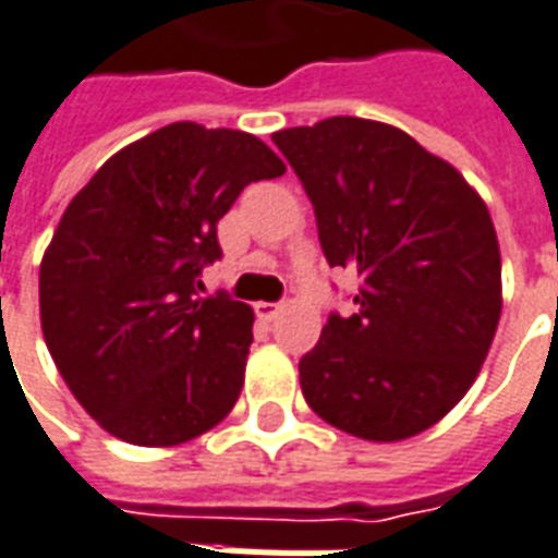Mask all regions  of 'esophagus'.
<instances>
[{
    "label": "esophagus",
    "mask_w": 558,
    "mask_h": 558,
    "mask_svg": "<svg viewBox=\"0 0 558 558\" xmlns=\"http://www.w3.org/2000/svg\"><path fill=\"white\" fill-rule=\"evenodd\" d=\"M279 312H282V305L279 303H255V314H258L262 320H274Z\"/></svg>",
    "instance_id": "1"
}]
</instances>
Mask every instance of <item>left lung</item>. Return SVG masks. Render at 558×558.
<instances>
[{
    "instance_id": "8db88e82",
    "label": "left lung",
    "mask_w": 558,
    "mask_h": 558,
    "mask_svg": "<svg viewBox=\"0 0 558 558\" xmlns=\"http://www.w3.org/2000/svg\"><path fill=\"white\" fill-rule=\"evenodd\" d=\"M314 205L326 262L362 276L300 362L305 403L376 444L426 433L480 376L500 324L488 205L397 125L329 117L274 132Z\"/></svg>"
}]
</instances>
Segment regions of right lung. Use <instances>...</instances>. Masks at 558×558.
<instances>
[{"mask_svg": "<svg viewBox=\"0 0 558 558\" xmlns=\"http://www.w3.org/2000/svg\"><path fill=\"white\" fill-rule=\"evenodd\" d=\"M284 161L246 132L170 123L123 146L70 199L40 262V329L105 433L175 447L238 403L255 314L196 296L217 223Z\"/></svg>", "mask_w": 558, "mask_h": 558, "instance_id": "1", "label": "right lung"}]
</instances>
